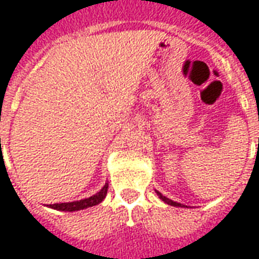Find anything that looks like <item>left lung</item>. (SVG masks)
<instances>
[{
  "label": "left lung",
  "mask_w": 259,
  "mask_h": 259,
  "mask_svg": "<svg viewBox=\"0 0 259 259\" xmlns=\"http://www.w3.org/2000/svg\"><path fill=\"white\" fill-rule=\"evenodd\" d=\"M157 194L159 195V198H161V200L165 201V202H166V204H169V205H174V206H185V205H182V204H179V202H175V201L169 200V198H166L165 195L161 194L159 191H157Z\"/></svg>",
  "instance_id": "1"
}]
</instances>
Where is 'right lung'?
Returning a JSON list of instances; mask_svg holds the SVG:
<instances>
[{"label":"right lung","mask_w":259,"mask_h":259,"mask_svg":"<svg viewBox=\"0 0 259 259\" xmlns=\"http://www.w3.org/2000/svg\"><path fill=\"white\" fill-rule=\"evenodd\" d=\"M108 191V185H105L101 189V191H98L96 195H93L90 198H84V200L80 201H73V202H61V204H51V208L54 209H58V211H79V209H84V208H89V206H94L97 204H100L105 195H107Z\"/></svg>","instance_id":"right-lung-1"}]
</instances>
